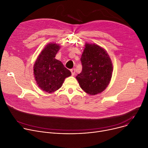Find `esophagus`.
Listing matches in <instances>:
<instances>
[{"label": "esophagus", "mask_w": 148, "mask_h": 148, "mask_svg": "<svg viewBox=\"0 0 148 148\" xmlns=\"http://www.w3.org/2000/svg\"><path fill=\"white\" fill-rule=\"evenodd\" d=\"M71 73H72V76H74L75 74V68L71 69Z\"/></svg>", "instance_id": "34e87169"}]
</instances>
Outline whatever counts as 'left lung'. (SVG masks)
<instances>
[{"label":"left lung","mask_w":148,"mask_h":148,"mask_svg":"<svg viewBox=\"0 0 148 148\" xmlns=\"http://www.w3.org/2000/svg\"><path fill=\"white\" fill-rule=\"evenodd\" d=\"M80 61L82 71L76 77L80 86L91 95L101 93L109 85L113 72L108 54L99 46L86 43Z\"/></svg>","instance_id":"obj_1"}]
</instances>
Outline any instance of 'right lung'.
Masks as SVG:
<instances>
[{"label":"right lung","mask_w":148,"mask_h":148,"mask_svg":"<svg viewBox=\"0 0 148 148\" xmlns=\"http://www.w3.org/2000/svg\"><path fill=\"white\" fill-rule=\"evenodd\" d=\"M60 46L48 44L39 55L34 65V75L38 86L43 91L52 93L59 89L71 72L55 56Z\"/></svg>","instance_id":"add662e5"}]
</instances>
